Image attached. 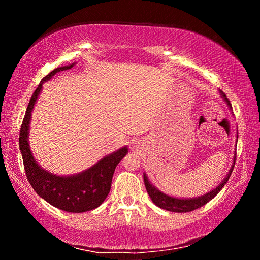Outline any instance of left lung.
Wrapping results in <instances>:
<instances>
[{
    "instance_id": "obj_1",
    "label": "left lung",
    "mask_w": 260,
    "mask_h": 260,
    "mask_svg": "<svg viewBox=\"0 0 260 260\" xmlns=\"http://www.w3.org/2000/svg\"><path fill=\"white\" fill-rule=\"evenodd\" d=\"M220 95H221L222 100L225 101L226 104L228 105L230 110H232V104L230 102V100L226 98V95L222 93L221 90H219ZM237 142V139H236ZM236 148V147H235ZM236 150V149H234ZM235 151H234V157H233V164L231 166L230 171L221 182H220L217 187L213 188L212 190H210L209 192H205L204 195L202 196H197V197H189V199H186V197H174L171 195H167V193L162 192L159 190L155 184H152L150 181H149L148 175L143 172V180H144V186H146L147 191L150 196L151 201L155 203L158 208H160L162 210L170 211V212H177V213H183V212H190V211H193L196 209L201 208V206L205 205L208 202H210L212 199H214L215 196L218 195V192L221 190V189L225 187L226 182L230 179L231 174L233 172V169H234L235 165Z\"/></svg>"
}]
</instances>
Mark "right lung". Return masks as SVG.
Returning a JSON list of instances; mask_svg holds the SVG:
<instances>
[{
	"instance_id": "add662e5",
	"label": "right lung",
	"mask_w": 260,
	"mask_h": 260,
	"mask_svg": "<svg viewBox=\"0 0 260 260\" xmlns=\"http://www.w3.org/2000/svg\"><path fill=\"white\" fill-rule=\"evenodd\" d=\"M77 63L55 69L42 79L35 89L26 109L19 134V149L23 156L25 172L30 186L39 196L55 208L72 213H81L94 210L103 203L111 189L112 177L117 165L124 158L128 148L126 146L104 156L93 166L76 174L58 175L39 165L29 148V126L32 112L41 94L43 82L56 73L72 69Z\"/></svg>"
}]
</instances>
